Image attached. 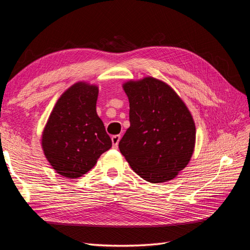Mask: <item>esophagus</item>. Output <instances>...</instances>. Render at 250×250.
<instances>
[{
  "instance_id": "esophagus-1",
  "label": "esophagus",
  "mask_w": 250,
  "mask_h": 250,
  "mask_svg": "<svg viewBox=\"0 0 250 250\" xmlns=\"http://www.w3.org/2000/svg\"><path fill=\"white\" fill-rule=\"evenodd\" d=\"M120 140H121V135L120 134L112 135V137H111V142H112V147L113 148H116V149L118 148Z\"/></svg>"
}]
</instances>
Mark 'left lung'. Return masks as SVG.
<instances>
[{
    "mask_svg": "<svg viewBox=\"0 0 250 250\" xmlns=\"http://www.w3.org/2000/svg\"><path fill=\"white\" fill-rule=\"evenodd\" d=\"M130 127L119 148L132 170L152 184L169 181L194 152L196 128L184 101L167 83L153 77L127 81Z\"/></svg>",
    "mask_w": 250,
    "mask_h": 250,
    "instance_id": "1",
    "label": "left lung"
}]
</instances>
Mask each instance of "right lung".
I'll list each match as a JSON object with an SVG mask.
<instances>
[{"mask_svg":"<svg viewBox=\"0 0 250 250\" xmlns=\"http://www.w3.org/2000/svg\"><path fill=\"white\" fill-rule=\"evenodd\" d=\"M98 94L94 84L75 83L60 96L43 129V153L52 168L64 177H81L111 147L96 111Z\"/></svg>","mask_w":250,"mask_h":250,"instance_id":"right-lung-1","label":"right lung"}]
</instances>
